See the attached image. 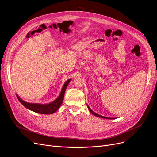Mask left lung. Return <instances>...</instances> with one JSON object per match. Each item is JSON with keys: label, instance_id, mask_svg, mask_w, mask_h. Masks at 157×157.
I'll return each mask as SVG.
<instances>
[{"label": "left lung", "instance_id": "8db88e82", "mask_svg": "<svg viewBox=\"0 0 157 157\" xmlns=\"http://www.w3.org/2000/svg\"><path fill=\"white\" fill-rule=\"evenodd\" d=\"M87 107H88V109H89V111L91 112V113L93 114V115H94V116H97V117H101V118H103V119H114V118H110V117H104V116H101V115H99V114H96V113H95L94 112H93L91 109V108L89 107L88 105H87Z\"/></svg>", "mask_w": 157, "mask_h": 157}]
</instances>
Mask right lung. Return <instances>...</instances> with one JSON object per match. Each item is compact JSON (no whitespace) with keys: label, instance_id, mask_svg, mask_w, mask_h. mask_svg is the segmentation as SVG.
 I'll list each match as a JSON object with an SVG mask.
<instances>
[{"label":"right lung","instance_id":"obj_1","mask_svg":"<svg viewBox=\"0 0 157 157\" xmlns=\"http://www.w3.org/2000/svg\"><path fill=\"white\" fill-rule=\"evenodd\" d=\"M71 79L67 80L64 84L63 86V88L61 89V93L59 96L53 102L47 104H36V103H29L23 100H21L17 95V97L18 99V101L20 102V103L25 106L26 108H27L29 110H31L35 113L42 114H52L55 113V112L59 109L60 105H61L63 98H64V92L66 91V89L68 86L69 82H70Z\"/></svg>","mask_w":157,"mask_h":157}]
</instances>
